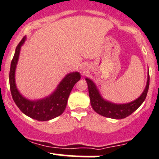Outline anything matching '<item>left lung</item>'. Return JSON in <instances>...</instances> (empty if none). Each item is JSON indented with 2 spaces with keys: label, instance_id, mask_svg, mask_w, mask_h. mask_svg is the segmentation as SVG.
Listing matches in <instances>:
<instances>
[{
  "label": "left lung",
  "instance_id": "left-lung-1",
  "mask_svg": "<svg viewBox=\"0 0 159 159\" xmlns=\"http://www.w3.org/2000/svg\"><path fill=\"white\" fill-rule=\"evenodd\" d=\"M149 71L148 72V80L144 91L138 98L130 103H114L104 100L100 95L95 83L89 78H86L88 85L90 103L94 111L103 117L113 119H123L131 115L144 101L149 87Z\"/></svg>",
  "mask_w": 159,
  "mask_h": 159
}]
</instances>
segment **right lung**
<instances>
[{
  "mask_svg": "<svg viewBox=\"0 0 159 159\" xmlns=\"http://www.w3.org/2000/svg\"><path fill=\"white\" fill-rule=\"evenodd\" d=\"M26 40L25 36L15 49V56L11 63L9 82L12 98L22 113L31 118L39 121L52 120L62 114L66 107L70 92L74 85L81 78L79 72L68 73L59 83L54 92L45 98L31 100L23 97L15 83V70L19 59L21 48Z\"/></svg>",
  "mask_w": 159,
  "mask_h": 159,
  "instance_id": "right-lung-1",
  "label": "right lung"
}]
</instances>
